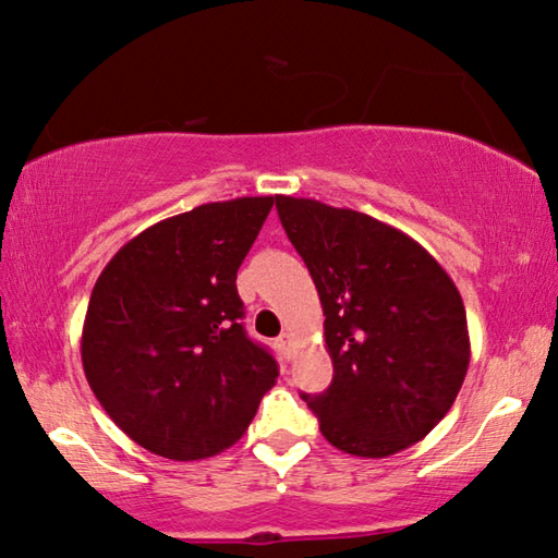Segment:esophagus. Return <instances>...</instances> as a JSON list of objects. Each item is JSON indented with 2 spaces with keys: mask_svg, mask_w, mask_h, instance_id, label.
<instances>
[{
  "mask_svg": "<svg viewBox=\"0 0 558 558\" xmlns=\"http://www.w3.org/2000/svg\"><path fill=\"white\" fill-rule=\"evenodd\" d=\"M277 343H279V348H281V353L291 355V336H289V333H281Z\"/></svg>",
  "mask_w": 558,
  "mask_h": 558,
  "instance_id": "34e87169",
  "label": "esophagus"
}]
</instances>
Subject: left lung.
I'll return each instance as SVG.
<instances>
[{
    "label": "left lung",
    "mask_w": 558,
    "mask_h": 558,
    "mask_svg": "<svg viewBox=\"0 0 558 558\" xmlns=\"http://www.w3.org/2000/svg\"><path fill=\"white\" fill-rule=\"evenodd\" d=\"M324 306L333 383L301 395L340 451L387 458L432 432L471 363L463 299L407 232L365 213L277 195Z\"/></svg>",
    "instance_id": "8db88e82"
}]
</instances>
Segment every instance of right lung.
<instances>
[{
	"label": "right lung",
	"instance_id": "1",
	"mask_svg": "<svg viewBox=\"0 0 558 558\" xmlns=\"http://www.w3.org/2000/svg\"><path fill=\"white\" fill-rule=\"evenodd\" d=\"M274 195L205 203L136 234L87 304L81 357L107 416L146 451L201 461L238 444L279 369L240 318L238 269Z\"/></svg>",
	"mask_w": 558,
	"mask_h": 558
}]
</instances>
